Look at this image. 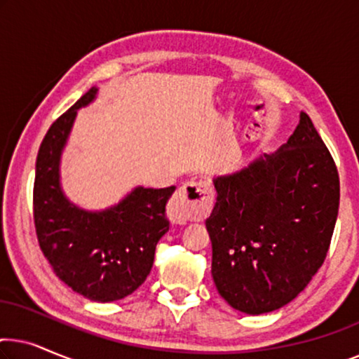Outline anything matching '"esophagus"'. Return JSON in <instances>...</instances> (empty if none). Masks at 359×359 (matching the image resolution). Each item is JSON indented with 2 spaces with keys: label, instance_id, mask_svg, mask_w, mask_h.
Instances as JSON below:
<instances>
[{
  "label": "esophagus",
  "instance_id": "34e87169",
  "mask_svg": "<svg viewBox=\"0 0 359 359\" xmlns=\"http://www.w3.org/2000/svg\"><path fill=\"white\" fill-rule=\"evenodd\" d=\"M214 193L204 181H189L176 191L168 208V217L173 224L183 225L189 220L203 219L209 214Z\"/></svg>",
  "mask_w": 359,
  "mask_h": 359
}]
</instances>
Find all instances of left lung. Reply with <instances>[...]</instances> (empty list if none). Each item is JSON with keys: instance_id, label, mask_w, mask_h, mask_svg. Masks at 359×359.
<instances>
[{"instance_id": "1", "label": "left lung", "mask_w": 359, "mask_h": 359, "mask_svg": "<svg viewBox=\"0 0 359 359\" xmlns=\"http://www.w3.org/2000/svg\"><path fill=\"white\" fill-rule=\"evenodd\" d=\"M217 201L205 220L220 296L250 316L299 296L323 264L340 204L335 161L301 119L276 154L214 178Z\"/></svg>"}]
</instances>
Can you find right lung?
I'll list each match as a JSON object with an SVG mask.
<instances>
[{
    "mask_svg": "<svg viewBox=\"0 0 359 359\" xmlns=\"http://www.w3.org/2000/svg\"><path fill=\"white\" fill-rule=\"evenodd\" d=\"M85 93L43 137L36 161L34 224L43 257L73 291L96 302L124 299L150 274L158 240L168 232L165 205L175 186L135 188L100 212L76 208L60 186V156L76 111L96 97Z\"/></svg>",
    "mask_w": 359,
    "mask_h": 359,
    "instance_id": "add662e5",
    "label": "right lung"
}]
</instances>
